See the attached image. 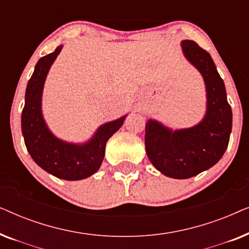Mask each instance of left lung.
I'll list each match as a JSON object with an SVG mask.
<instances>
[{
    "instance_id": "1",
    "label": "left lung",
    "mask_w": 249,
    "mask_h": 249,
    "mask_svg": "<svg viewBox=\"0 0 249 249\" xmlns=\"http://www.w3.org/2000/svg\"><path fill=\"white\" fill-rule=\"evenodd\" d=\"M186 59L202 73L206 86V114L192 128L171 130L160 122L146 124L145 148L149 161L166 177L188 179L212 168L229 144L232 111L226 87L212 57L194 40L181 42Z\"/></svg>"
}]
</instances>
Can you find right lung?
<instances>
[{
    "label": "right lung",
    "instance_id": "right-lung-1",
    "mask_svg": "<svg viewBox=\"0 0 249 249\" xmlns=\"http://www.w3.org/2000/svg\"><path fill=\"white\" fill-rule=\"evenodd\" d=\"M62 50L40 57L28 81L25 107L21 114V130L27 151L36 164L56 178L81 180L100 169L108 138L124 124L125 115L102 124L90 141L81 145L57 139L49 130L42 115V94L47 72Z\"/></svg>",
    "mask_w": 249,
    "mask_h": 249
}]
</instances>
